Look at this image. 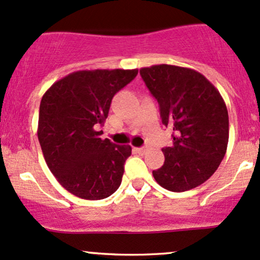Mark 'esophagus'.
<instances>
[{
	"instance_id": "obj_1",
	"label": "esophagus",
	"mask_w": 260,
	"mask_h": 260,
	"mask_svg": "<svg viewBox=\"0 0 260 260\" xmlns=\"http://www.w3.org/2000/svg\"><path fill=\"white\" fill-rule=\"evenodd\" d=\"M137 153H144L145 150H147V147H142V148H137L136 149Z\"/></svg>"
}]
</instances>
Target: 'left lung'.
<instances>
[{
  "label": "left lung",
  "instance_id": "8db88e82",
  "mask_svg": "<svg viewBox=\"0 0 260 260\" xmlns=\"http://www.w3.org/2000/svg\"><path fill=\"white\" fill-rule=\"evenodd\" d=\"M157 100L162 124L174 129L155 181L171 192L201 186L219 168L229 143V113L217 89L194 70L156 64L140 70Z\"/></svg>",
  "mask_w": 260,
  "mask_h": 260
}]
</instances>
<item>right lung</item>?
Instances as JSON below:
<instances>
[{"instance_id": "obj_1", "label": "right lung", "mask_w": 260, "mask_h": 260, "mask_svg": "<svg viewBox=\"0 0 260 260\" xmlns=\"http://www.w3.org/2000/svg\"><path fill=\"white\" fill-rule=\"evenodd\" d=\"M138 70L78 71L57 80L44 94L38 138L56 180L72 194L88 201L107 198L120 187L129 145L101 139L116 92Z\"/></svg>"}]
</instances>
